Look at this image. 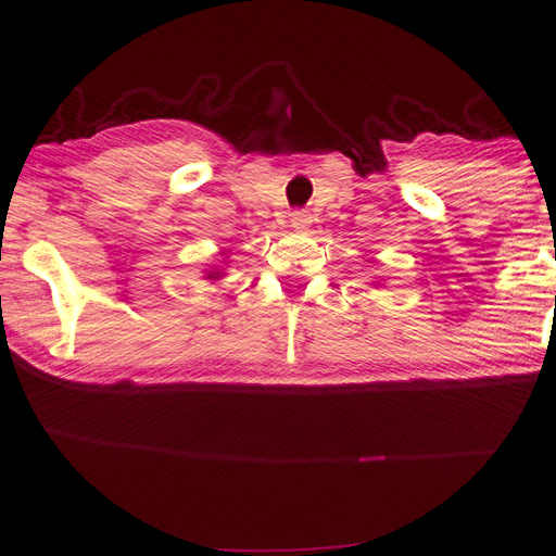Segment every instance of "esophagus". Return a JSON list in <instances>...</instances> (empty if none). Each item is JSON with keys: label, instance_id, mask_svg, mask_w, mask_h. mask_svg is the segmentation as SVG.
<instances>
[{"label": "esophagus", "instance_id": "34e87169", "mask_svg": "<svg viewBox=\"0 0 556 556\" xmlns=\"http://www.w3.org/2000/svg\"><path fill=\"white\" fill-rule=\"evenodd\" d=\"M309 223H313V217H309L307 211H295V213H291V225H293V229L303 231V229L309 227Z\"/></svg>", "mask_w": 556, "mask_h": 556}]
</instances>
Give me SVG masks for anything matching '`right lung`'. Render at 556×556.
Returning a JSON list of instances; mask_svg holds the SVG:
<instances>
[{"instance_id":"right-lung-1","label":"right lung","mask_w":556,"mask_h":556,"mask_svg":"<svg viewBox=\"0 0 556 556\" xmlns=\"http://www.w3.org/2000/svg\"><path fill=\"white\" fill-rule=\"evenodd\" d=\"M223 255H225V253H223ZM223 263H225V261H223ZM223 277H225V269L219 267V265H211L208 269H203V279H205V281H211V283L219 281Z\"/></svg>"}]
</instances>
